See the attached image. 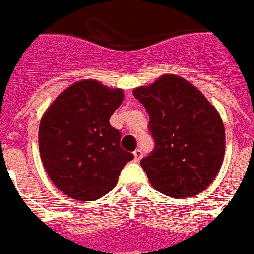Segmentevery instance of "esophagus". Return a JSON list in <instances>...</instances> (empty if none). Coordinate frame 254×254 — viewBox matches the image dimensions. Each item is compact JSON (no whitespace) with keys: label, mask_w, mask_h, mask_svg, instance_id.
<instances>
[{"label":"esophagus","mask_w":254,"mask_h":254,"mask_svg":"<svg viewBox=\"0 0 254 254\" xmlns=\"http://www.w3.org/2000/svg\"><path fill=\"white\" fill-rule=\"evenodd\" d=\"M133 156H134V161L139 162V161H141V158H142V156H143V154H142L141 149H136V151L133 152Z\"/></svg>","instance_id":"obj_1"}]
</instances>
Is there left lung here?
Wrapping results in <instances>:
<instances>
[{
	"instance_id": "8db88e82",
	"label": "left lung",
	"mask_w": 254,
	"mask_h": 254,
	"mask_svg": "<svg viewBox=\"0 0 254 254\" xmlns=\"http://www.w3.org/2000/svg\"><path fill=\"white\" fill-rule=\"evenodd\" d=\"M133 96L149 116L154 148L141 161L151 185L172 198L197 195L218 173L224 126L216 108L193 84L175 74L138 87Z\"/></svg>"
}]
</instances>
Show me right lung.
<instances>
[{"mask_svg": "<svg viewBox=\"0 0 254 254\" xmlns=\"http://www.w3.org/2000/svg\"><path fill=\"white\" fill-rule=\"evenodd\" d=\"M122 101V89L84 79L64 91L43 115L38 132L42 163L51 181L68 197H103L133 159L121 148V132L110 123Z\"/></svg>", "mask_w": 254, "mask_h": 254, "instance_id": "add662e5", "label": "right lung"}]
</instances>
